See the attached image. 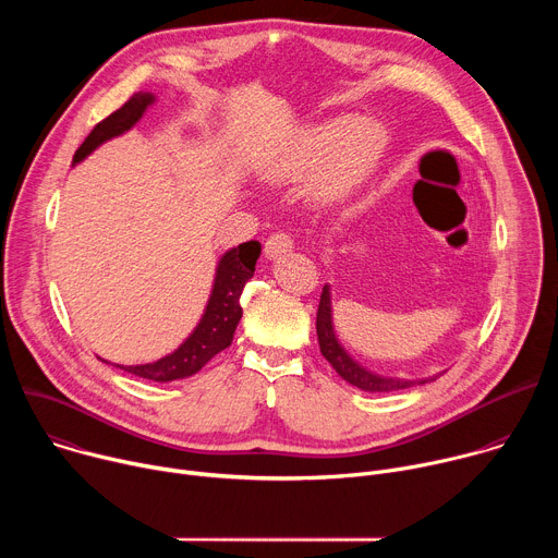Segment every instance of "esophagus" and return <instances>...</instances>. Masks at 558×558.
Wrapping results in <instances>:
<instances>
[{
    "label": "esophagus",
    "mask_w": 558,
    "mask_h": 558,
    "mask_svg": "<svg viewBox=\"0 0 558 558\" xmlns=\"http://www.w3.org/2000/svg\"><path fill=\"white\" fill-rule=\"evenodd\" d=\"M293 250V238H291V233H287V231H276V233H271L269 238H267V243H265V256L267 258H278L280 254H287V252H291Z\"/></svg>",
    "instance_id": "34e87169"
}]
</instances>
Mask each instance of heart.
<instances>
[{
	"instance_id": "b5f03b06",
	"label": "heart",
	"mask_w": 558,
	"mask_h": 558,
	"mask_svg": "<svg viewBox=\"0 0 558 558\" xmlns=\"http://www.w3.org/2000/svg\"><path fill=\"white\" fill-rule=\"evenodd\" d=\"M384 132L375 123H360L344 117L306 132L274 168L280 181H300L308 177L325 158H329L320 172V187L338 192L360 179L379 156Z\"/></svg>"
}]
</instances>
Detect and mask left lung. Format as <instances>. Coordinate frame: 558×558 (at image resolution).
<instances>
[{"label":"left lung","instance_id":"left-lung-1","mask_svg":"<svg viewBox=\"0 0 558 558\" xmlns=\"http://www.w3.org/2000/svg\"><path fill=\"white\" fill-rule=\"evenodd\" d=\"M315 331H317V342H320V353L329 360V364L336 368V373L347 379L349 384L368 390V392H390V390H400V388H411L415 384H426L428 379L422 381H411V379H390V377H379L375 373H368L362 368L357 362L349 357V353L338 344V338L333 333V323H331V298H329V287L323 289L320 304H317V317H315ZM435 379V377H433Z\"/></svg>","mask_w":558,"mask_h":558}]
</instances>
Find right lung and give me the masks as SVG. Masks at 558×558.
Masks as SVG:
<instances>
[{"label": "right lung", "instance_id": "1", "mask_svg": "<svg viewBox=\"0 0 558 558\" xmlns=\"http://www.w3.org/2000/svg\"><path fill=\"white\" fill-rule=\"evenodd\" d=\"M151 101H154L151 95L134 93L119 110H114L110 117H106L101 123L93 128L86 141L74 151V163L82 161L84 156H88L104 141L130 130ZM258 256H260L258 241L243 243L235 250L227 252L218 263L214 291L196 331L172 355H166L151 364L121 366V368L151 381H172V379H181L198 373L216 353H220L231 344L233 331L238 323H241V315H243L241 295L247 280L256 271Z\"/></svg>", "mask_w": 558, "mask_h": 558}]
</instances>
